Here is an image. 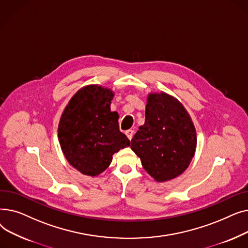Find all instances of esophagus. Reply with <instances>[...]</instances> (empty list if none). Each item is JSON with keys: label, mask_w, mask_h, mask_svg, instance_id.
I'll return each instance as SVG.
<instances>
[{"label": "esophagus", "mask_w": 248, "mask_h": 248, "mask_svg": "<svg viewBox=\"0 0 248 248\" xmlns=\"http://www.w3.org/2000/svg\"><path fill=\"white\" fill-rule=\"evenodd\" d=\"M125 135L128 138V140H131L133 139V136H134V131H133V129H127V131L125 132Z\"/></svg>", "instance_id": "1"}]
</instances>
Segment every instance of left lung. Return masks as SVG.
<instances>
[{"label":"left lung","mask_w":248,"mask_h":248,"mask_svg":"<svg viewBox=\"0 0 248 248\" xmlns=\"http://www.w3.org/2000/svg\"><path fill=\"white\" fill-rule=\"evenodd\" d=\"M196 146V129L183 104L166 93H149L145 124L131 142L147 173L157 182L177 178L189 167Z\"/></svg>","instance_id":"1"}]
</instances>
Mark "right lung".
<instances>
[{
	"label": "right lung",
	"mask_w": 248,
	"mask_h": 248,
	"mask_svg": "<svg viewBox=\"0 0 248 248\" xmlns=\"http://www.w3.org/2000/svg\"><path fill=\"white\" fill-rule=\"evenodd\" d=\"M113 96L108 87L83 86L61 114L58 140L62 153L83 175H99L108 168L114 153L129 146L119 128V114L110 110Z\"/></svg>",
	"instance_id": "right-lung-1"
}]
</instances>
